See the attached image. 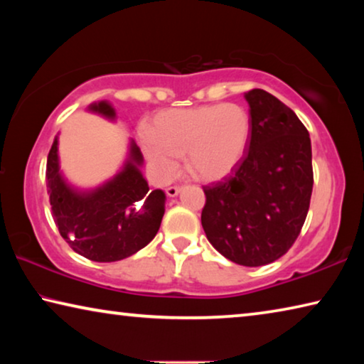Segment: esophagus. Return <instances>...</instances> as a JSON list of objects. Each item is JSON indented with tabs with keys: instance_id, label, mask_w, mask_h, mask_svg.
I'll return each instance as SVG.
<instances>
[{
	"instance_id": "esophagus-1",
	"label": "esophagus",
	"mask_w": 364,
	"mask_h": 364,
	"mask_svg": "<svg viewBox=\"0 0 364 364\" xmlns=\"http://www.w3.org/2000/svg\"><path fill=\"white\" fill-rule=\"evenodd\" d=\"M180 193H181V188L180 186H170V188H167V196L168 197H176Z\"/></svg>"
}]
</instances>
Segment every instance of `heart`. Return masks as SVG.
<instances>
[{
    "mask_svg": "<svg viewBox=\"0 0 364 364\" xmlns=\"http://www.w3.org/2000/svg\"><path fill=\"white\" fill-rule=\"evenodd\" d=\"M147 136L143 152L157 175L173 176L184 156L191 175L212 183L230 176L247 156L252 119L239 104L167 109L152 117Z\"/></svg>",
    "mask_w": 364,
    "mask_h": 364,
    "instance_id": "heart-1",
    "label": "heart"
}]
</instances>
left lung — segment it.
<instances>
[{"mask_svg":"<svg viewBox=\"0 0 364 364\" xmlns=\"http://www.w3.org/2000/svg\"><path fill=\"white\" fill-rule=\"evenodd\" d=\"M252 119L249 152L212 188L202 210L208 242L242 267H262L291 249L313 191L311 141L292 109L264 90L244 93Z\"/></svg>","mask_w":364,"mask_h":364,"instance_id":"obj_1","label":"left lung"}]
</instances>
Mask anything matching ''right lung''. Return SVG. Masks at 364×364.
Here are the masks:
<instances>
[{
	"instance_id": "right-lung-1",
	"label": "right lung",
	"mask_w": 364,
	"mask_h": 364,
	"mask_svg": "<svg viewBox=\"0 0 364 364\" xmlns=\"http://www.w3.org/2000/svg\"><path fill=\"white\" fill-rule=\"evenodd\" d=\"M86 110L109 122L117 112L109 101L91 102ZM143 154L128 141L122 167L95 188L67 180L59 159V133L48 154L46 183L53 218L70 247L93 262H117L146 247L162 223L167 196L149 189L143 175Z\"/></svg>"
}]
</instances>
